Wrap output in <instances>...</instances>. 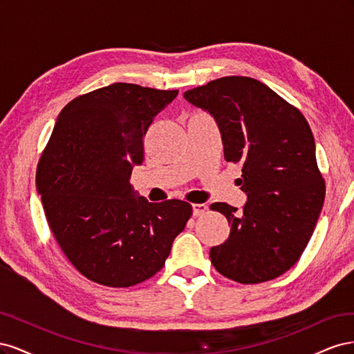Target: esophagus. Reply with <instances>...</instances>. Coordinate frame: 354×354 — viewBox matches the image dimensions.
<instances>
[{
	"mask_svg": "<svg viewBox=\"0 0 354 354\" xmlns=\"http://www.w3.org/2000/svg\"><path fill=\"white\" fill-rule=\"evenodd\" d=\"M192 208H194V217L202 216V214H205V211L208 209L205 203H194V207Z\"/></svg>",
	"mask_w": 354,
	"mask_h": 354,
	"instance_id": "1",
	"label": "esophagus"
}]
</instances>
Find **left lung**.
<instances>
[{
  "label": "left lung",
  "instance_id": "8db88e82",
  "mask_svg": "<svg viewBox=\"0 0 354 354\" xmlns=\"http://www.w3.org/2000/svg\"><path fill=\"white\" fill-rule=\"evenodd\" d=\"M185 99L216 120L227 162L242 164V211L224 202L214 211L230 224L227 241L212 246L217 272L241 283L281 276L312 238L325 201L315 137L303 113L266 84L224 77L187 90Z\"/></svg>",
  "mask_w": 354,
  "mask_h": 354
}]
</instances>
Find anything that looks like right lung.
<instances>
[{
    "instance_id": "right-lung-1",
    "label": "right lung",
    "mask_w": 354,
    "mask_h": 354,
    "mask_svg": "<svg viewBox=\"0 0 354 354\" xmlns=\"http://www.w3.org/2000/svg\"><path fill=\"white\" fill-rule=\"evenodd\" d=\"M177 94L116 82L59 113L37 190L63 254L93 282L127 288L156 274L192 216L190 203H151L130 185L149 125Z\"/></svg>"
}]
</instances>
